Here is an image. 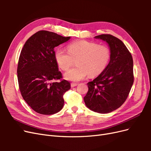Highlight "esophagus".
<instances>
[{"label": "esophagus", "instance_id": "obj_1", "mask_svg": "<svg viewBox=\"0 0 151 151\" xmlns=\"http://www.w3.org/2000/svg\"><path fill=\"white\" fill-rule=\"evenodd\" d=\"M70 86H71L72 88H74V87H75V86H77V83H71V84H70Z\"/></svg>", "mask_w": 151, "mask_h": 151}]
</instances>
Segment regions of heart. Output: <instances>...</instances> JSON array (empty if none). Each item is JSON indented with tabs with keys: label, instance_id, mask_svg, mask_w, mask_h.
<instances>
[{
	"label": "heart",
	"instance_id": "1",
	"mask_svg": "<svg viewBox=\"0 0 151 151\" xmlns=\"http://www.w3.org/2000/svg\"><path fill=\"white\" fill-rule=\"evenodd\" d=\"M68 52L58 48L55 52V58L58 67L66 70L64 78L71 81H79L88 75L90 77L99 75L106 69L111 58L109 48L86 40L74 42L67 46Z\"/></svg>",
	"mask_w": 151,
	"mask_h": 151
}]
</instances>
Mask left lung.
Here are the masks:
<instances>
[{
  "label": "left lung",
  "instance_id": "8db88e82",
  "mask_svg": "<svg viewBox=\"0 0 151 151\" xmlns=\"http://www.w3.org/2000/svg\"><path fill=\"white\" fill-rule=\"evenodd\" d=\"M106 42L111 52L107 67L87 84L88 91L84 100L91 110L108 113L120 108L129 94L134 83L133 58L120 40L111 35L94 37Z\"/></svg>",
  "mask_w": 151,
  "mask_h": 151
}]
</instances>
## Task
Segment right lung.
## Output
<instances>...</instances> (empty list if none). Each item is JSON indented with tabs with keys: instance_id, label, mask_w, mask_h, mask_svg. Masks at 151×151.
Segmentation results:
<instances>
[{
	"instance_id": "1",
	"label": "right lung",
	"mask_w": 151,
	"mask_h": 151,
	"mask_svg": "<svg viewBox=\"0 0 151 151\" xmlns=\"http://www.w3.org/2000/svg\"><path fill=\"white\" fill-rule=\"evenodd\" d=\"M70 38L53 32L39 31L26 41L17 65V79L22 98L36 112L53 115L64 104L63 96L70 89L69 82L62 80L55 58L54 48Z\"/></svg>"
}]
</instances>
